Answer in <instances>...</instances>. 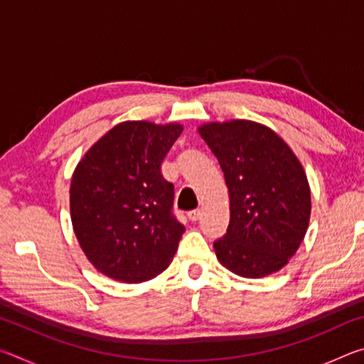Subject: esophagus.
<instances>
[{
  "instance_id": "1",
  "label": "esophagus",
  "mask_w": 364,
  "mask_h": 364,
  "mask_svg": "<svg viewBox=\"0 0 364 364\" xmlns=\"http://www.w3.org/2000/svg\"><path fill=\"white\" fill-rule=\"evenodd\" d=\"M188 218L191 220V221H197L200 218V210L199 208H196V210H191L189 213H188Z\"/></svg>"
}]
</instances>
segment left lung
Returning <instances> with one entry per match:
<instances>
[{
	"label": "left lung",
	"instance_id": "1",
	"mask_svg": "<svg viewBox=\"0 0 364 364\" xmlns=\"http://www.w3.org/2000/svg\"><path fill=\"white\" fill-rule=\"evenodd\" d=\"M200 138L217 157L230 193V225L213 242L225 268L263 278L286 267L310 223L305 170L284 139L252 120L204 123Z\"/></svg>",
	"mask_w": 364,
	"mask_h": 364
}]
</instances>
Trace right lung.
Listing matches in <instances>:
<instances>
[{"instance_id": "obj_1", "label": "right lung", "mask_w": 364, "mask_h": 364, "mask_svg": "<svg viewBox=\"0 0 364 364\" xmlns=\"http://www.w3.org/2000/svg\"><path fill=\"white\" fill-rule=\"evenodd\" d=\"M180 123L122 122L90 147L70 181V218L91 264L120 282H144L168 267L184 232L173 184L160 171Z\"/></svg>"}]
</instances>
